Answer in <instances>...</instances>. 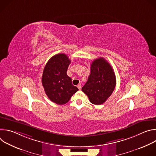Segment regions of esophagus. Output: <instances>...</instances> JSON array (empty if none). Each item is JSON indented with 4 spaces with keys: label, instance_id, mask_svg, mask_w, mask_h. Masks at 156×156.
<instances>
[{
    "label": "esophagus",
    "instance_id": "obj_1",
    "mask_svg": "<svg viewBox=\"0 0 156 156\" xmlns=\"http://www.w3.org/2000/svg\"><path fill=\"white\" fill-rule=\"evenodd\" d=\"M77 87H78V88L79 89V90H81V84H78V85H77Z\"/></svg>",
    "mask_w": 156,
    "mask_h": 156
}]
</instances>
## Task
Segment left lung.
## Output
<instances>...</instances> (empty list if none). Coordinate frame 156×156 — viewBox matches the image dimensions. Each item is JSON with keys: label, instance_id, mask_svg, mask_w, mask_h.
Masks as SVG:
<instances>
[{"label": "left lung", "instance_id": "obj_1", "mask_svg": "<svg viewBox=\"0 0 156 156\" xmlns=\"http://www.w3.org/2000/svg\"><path fill=\"white\" fill-rule=\"evenodd\" d=\"M116 85L112 66L104 58L95 59L91 65V73L82 91L95 105L104 103L112 94Z\"/></svg>", "mask_w": 156, "mask_h": 156}]
</instances>
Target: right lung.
Masks as SVG:
<instances>
[{
  "instance_id": "obj_1",
  "label": "right lung",
  "mask_w": 156,
  "mask_h": 156,
  "mask_svg": "<svg viewBox=\"0 0 156 156\" xmlns=\"http://www.w3.org/2000/svg\"><path fill=\"white\" fill-rule=\"evenodd\" d=\"M71 60L65 54L51 57L43 70L42 84L49 99L58 105L68 102L78 91L72 83V78L66 74Z\"/></svg>"
}]
</instances>
